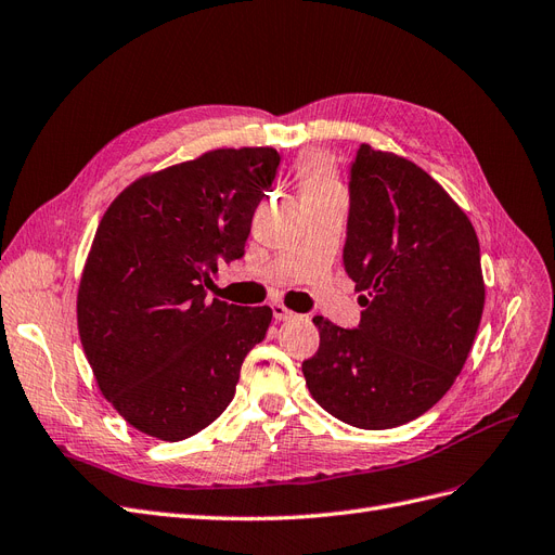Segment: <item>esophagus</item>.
<instances>
[{
	"label": "esophagus",
	"instance_id": "1",
	"mask_svg": "<svg viewBox=\"0 0 555 555\" xmlns=\"http://www.w3.org/2000/svg\"><path fill=\"white\" fill-rule=\"evenodd\" d=\"M271 310H273L275 321H286V319L296 317V314H294L289 308H286V305H282V302H271Z\"/></svg>",
	"mask_w": 555,
	"mask_h": 555
}]
</instances>
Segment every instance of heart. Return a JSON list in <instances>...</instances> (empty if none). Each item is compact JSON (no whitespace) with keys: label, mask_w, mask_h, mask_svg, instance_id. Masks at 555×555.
Returning a JSON list of instances; mask_svg holds the SVG:
<instances>
[{"label":"heart","mask_w":555,"mask_h":555,"mask_svg":"<svg viewBox=\"0 0 555 555\" xmlns=\"http://www.w3.org/2000/svg\"><path fill=\"white\" fill-rule=\"evenodd\" d=\"M298 177H300L302 190H333V188H337L333 165L323 156L305 158L298 167Z\"/></svg>","instance_id":"obj_1"}]
</instances>
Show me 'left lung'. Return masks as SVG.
I'll list each match as a JSON object with an SVG mask.
<instances>
[{
	"label": "left lung",
	"mask_w": 555,
	"mask_h": 555,
	"mask_svg": "<svg viewBox=\"0 0 555 555\" xmlns=\"http://www.w3.org/2000/svg\"><path fill=\"white\" fill-rule=\"evenodd\" d=\"M344 271L365 310L353 331L314 317L319 351L302 362L305 384L351 427L406 425L452 388L480 326L475 229L425 169L360 144Z\"/></svg>",
	"instance_id": "obj_1"
}]
</instances>
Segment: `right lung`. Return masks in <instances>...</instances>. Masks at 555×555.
I'll return each mask as SVG.
<instances>
[{
    "label": "right lung",
    "instance_id": "1",
    "mask_svg": "<svg viewBox=\"0 0 555 555\" xmlns=\"http://www.w3.org/2000/svg\"><path fill=\"white\" fill-rule=\"evenodd\" d=\"M271 146L216 149L130 183L105 211L78 292V331L99 388L160 441L195 436L234 399L273 312L208 300L218 266L245 255L271 188Z\"/></svg>",
    "mask_w": 555,
    "mask_h": 555
}]
</instances>
